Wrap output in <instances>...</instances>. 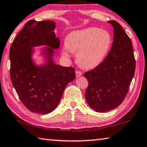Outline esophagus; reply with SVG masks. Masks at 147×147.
<instances>
[{
	"label": "esophagus",
	"mask_w": 147,
	"mask_h": 147,
	"mask_svg": "<svg viewBox=\"0 0 147 147\" xmlns=\"http://www.w3.org/2000/svg\"><path fill=\"white\" fill-rule=\"evenodd\" d=\"M82 73L81 71H76V77H79V76H80L82 75Z\"/></svg>",
	"instance_id": "1"
}]
</instances>
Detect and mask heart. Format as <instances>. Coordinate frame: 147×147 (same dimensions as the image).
I'll return each mask as SVG.
<instances>
[{"label":"heart","instance_id":"obj_1","mask_svg":"<svg viewBox=\"0 0 147 147\" xmlns=\"http://www.w3.org/2000/svg\"><path fill=\"white\" fill-rule=\"evenodd\" d=\"M112 44L109 32L97 27L76 31L69 34L65 39L62 52L70 57L76 52V60L81 66L92 69L103 61Z\"/></svg>","mask_w":147,"mask_h":147}]
</instances>
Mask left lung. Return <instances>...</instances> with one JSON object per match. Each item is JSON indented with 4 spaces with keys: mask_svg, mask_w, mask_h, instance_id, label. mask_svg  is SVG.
Here are the masks:
<instances>
[{
    "mask_svg": "<svg viewBox=\"0 0 147 147\" xmlns=\"http://www.w3.org/2000/svg\"><path fill=\"white\" fill-rule=\"evenodd\" d=\"M108 22L114 27L111 50L101 63L84 74L88 81L86 99L99 113L112 110L122 103L136 71L131 39L117 22Z\"/></svg>",
    "mask_w": 147,
    "mask_h": 147,
    "instance_id": "8db88e82",
    "label": "left lung"
}]
</instances>
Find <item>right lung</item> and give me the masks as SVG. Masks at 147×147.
I'll list each match as a JSON object with an SVG mask.
<instances>
[{
	"mask_svg": "<svg viewBox=\"0 0 147 147\" xmlns=\"http://www.w3.org/2000/svg\"><path fill=\"white\" fill-rule=\"evenodd\" d=\"M52 21L30 20L13 40L10 50L11 83L21 101L32 113H50L59 103L68 83L75 79V69L55 65L52 61L54 49L59 47V38ZM46 45L45 53L48 63L37 67L31 59L32 48Z\"/></svg>",
	"mask_w": 147,
	"mask_h": 147,
	"instance_id": "right-lung-1",
	"label": "right lung"
}]
</instances>
